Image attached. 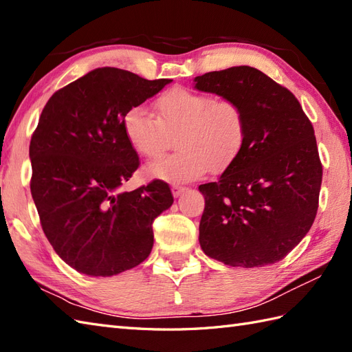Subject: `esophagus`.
Returning <instances> with one entry per match:
<instances>
[{
    "mask_svg": "<svg viewBox=\"0 0 352 352\" xmlns=\"http://www.w3.org/2000/svg\"><path fill=\"white\" fill-rule=\"evenodd\" d=\"M184 190H187L184 186H178V184H174V186H173V195L175 196V198H178V196L182 195Z\"/></svg>",
    "mask_w": 352,
    "mask_h": 352,
    "instance_id": "34e87169",
    "label": "esophagus"
}]
</instances>
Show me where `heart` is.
<instances>
[{
  "instance_id": "obj_1",
  "label": "heart",
  "mask_w": 352,
  "mask_h": 352,
  "mask_svg": "<svg viewBox=\"0 0 352 352\" xmlns=\"http://www.w3.org/2000/svg\"><path fill=\"white\" fill-rule=\"evenodd\" d=\"M156 117L142 106L122 117V130L133 151L144 159H157L177 138L179 151L150 163L145 174L169 183L195 182L211 168H230L246 139V117L232 99H214L208 93L177 85L154 102Z\"/></svg>"
}]
</instances>
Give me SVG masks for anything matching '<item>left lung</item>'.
Returning <instances> with one entry per match:
<instances>
[{"mask_svg":"<svg viewBox=\"0 0 352 352\" xmlns=\"http://www.w3.org/2000/svg\"><path fill=\"white\" fill-rule=\"evenodd\" d=\"M195 82L235 100L246 117L239 157L217 182L199 186L201 248L231 267L274 264L303 240L318 211L322 163L312 122L288 88L249 65Z\"/></svg>","mask_w":352,"mask_h":352,"instance_id":"left-lung-1","label":"left lung"}]
</instances>
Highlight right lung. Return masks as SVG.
<instances>
[{
  "mask_svg": "<svg viewBox=\"0 0 352 352\" xmlns=\"http://www.w3.org/2000/svg\"><path fill=\"white\" fill-rule=\"evenodd\" d=\"M169 82L102 67L45 104L30 142L31 195L46 239L79 273L113 276L150 255L154 219L174 196L162 179L118 190L139 166L122 117Z\"/></svg>",
  "mask_w": 352,
  "mask_h": 352,
  "instance_id": "1",
  "label": "right lung"
}]
</instances>
